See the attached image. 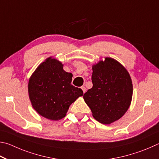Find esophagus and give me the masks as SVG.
Returning a JSON list of instances; mask_svg holds the SVG:
<instances>
[{
    "instance_id": "1",
    "label": "esophagus",
    "mask_w": 159,
    "mask_h": 159,
    "mask_svg": "<svg viewBox=\"0 0 159 159\" xmlns=\"http://www.w3.org/2000/svg\"><path fill=\"white\" fill-rule=\"evenodd\" d=\"M82 89L83 93H84L86 92V91H87V89H86V87H82Z\"/></svg>"
}]
</instances>
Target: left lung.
Segmentation results:
<instances>
[{"label":"left lung","instance_id":"obj_1","mask_svg":"<svg viewBox=\"0 0 159 159\" xmlns=\"http://www.w3.org/2000/svg\"><path fill=\"white\" fill-rule=\"evenodd\" d=\"M92 70L93 87L83 98L94 119L110 124L129 110L133 96L131 78L123 65L110 57L93 64Z\"/></svg>","mask_w":159,"mask_h":159}]
</instances>
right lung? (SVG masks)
<instances>
[{"label":"right lung","mask_w":159,"mask_h":159,"mask_svg":"<svg viewBox=\"0 0 159 159\" xmlns=\"http://www.w3.org/2000/svg\"><path fill=\"white\" fill-rule=\"evenodd\" d=\"M56 58L41 63L29 78V99L36 112L49 120L58 121L66 115L70 105L83 96L81 89L71 84L72 75Z\"/></svg>","instance_id":"1"}]
</instances>
